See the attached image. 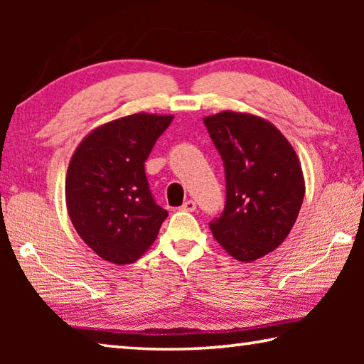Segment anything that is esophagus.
Segmentation results:
<instances>
[{
	"label": "esophagus",
	"instance_id": "34e87169",
	"mask_svg": "<svg viewBox=\"0 0 364 364\" xmlns=\"http://www.w3.org/2000/svg\"><path fill=\"white\" fill-rule=\"evenodd\" d=\"M181 210H184V212H194L196 210V202L194 200H186L181 205Z\"/></svg>",
	"mask_w": 364,
	"mask_h": 364
}]
</instances>
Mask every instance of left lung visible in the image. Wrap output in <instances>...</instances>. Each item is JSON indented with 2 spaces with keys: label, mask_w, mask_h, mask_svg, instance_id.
Returning <instances> with one entry per match:
<instances>
[{
  "label": "left lung",
  "mask_w": 364,
  "mask_h": 364,
  "mask_svg": "<svg viewBox=\"0 0 364 364\" xmlns=\"http://www.w3.org/2000/svg\"><path fill=\"white\" fill-rule=\"evenodd\" d=\"M225 164V210L210 223L215 241L239 262H254L284 242L299 217L305 178L292 144L262 117H204Z\"/></svg>",
  "instance_id": "left-lung-1"
}]
</instances>
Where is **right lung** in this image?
<instances>
[{"instance_id":"obj_1","label":"right lung","mask_w":364,"mask_h":364,"mask_svg":"<svg viewBox=\"0 0 364 364\" xmlns=\"http://www.w3.org/2000/svg\"><path fill=\"white\" fill-rule=\"evenodd\" d=\"M173 115L133 114L82 139L65 176L67 212L78 236L102 260L136 262L168 217L154 202L144 162Z\"/></svg>"}]
</instances>
